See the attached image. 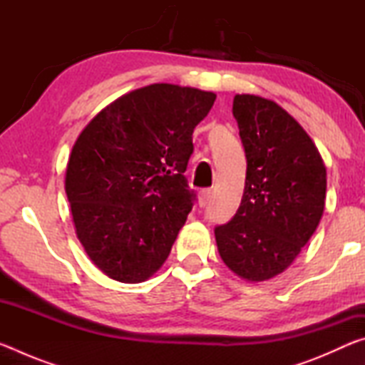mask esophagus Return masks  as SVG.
Returning <instances> with one entry per match:
<instances>
[{"instance_id":"obj_1","label":"esophagus","mask_w":365,"mask_h":365,"mask_svg":"<svg viewBox=\"0 0 365 365\" xmlns=\"http://www.w3.org/2000/svg\"><path fill=\"white\" fill-rule=\"evenodd\" d=\"M211 195H212V191L209 188L201 190L200 193H197V202H200L201 207H205L207 205L209 200H211Z\"/></svg>"}]
</instances>
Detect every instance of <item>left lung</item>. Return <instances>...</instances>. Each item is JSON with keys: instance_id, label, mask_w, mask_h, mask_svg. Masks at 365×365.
I'll return each mask as SVG.
<instances>
[{"instance_id": "1", "label": "left lung", "mask_w": 365, "mask_h": 365, "mask_svg": "<svg viewBox=\"0 0 365 365\" xmlns=\"http://www.w3.org/2000/svg\"><path fill=\"white\" fill-rule=\"evenodd\" d=\"M233 117L246 153V182L237 214L215 227L222 261L257 283L288 269L322 219L327 169L298 120L275 101L235 95Z\"/></svg>"}]
</instances>
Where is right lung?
Masks as SVG:
<instances>
[{
    "instance_id": "add662e5",
    "label": "right lung",
    "mask_w": 365,
    "mask_h": 365,
    "mask_svg": "<svg viewBox=\"0 0 365 365\" xmlns=\"http://www.w3.org/2000/svg\"><path fill=\"white\" fill-rule=\"evenodd\" d=\"M215 93L153 83L122 95L72 146L66 195L86 256L109 279L141 283L163 267L193 207L183 172Z\"/></svg>"
}]
</instances>
